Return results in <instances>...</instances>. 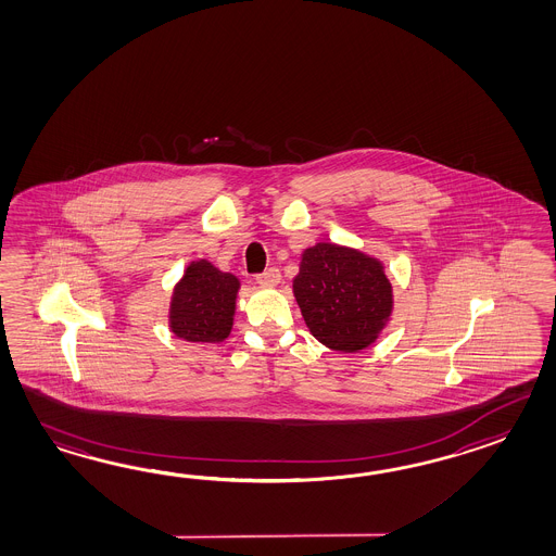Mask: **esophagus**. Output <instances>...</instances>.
I'll return each instance as SVG.
<instances>
[{
	"mask_svg": "<svg viewBox=\"0 0 556 556\" xmlns=\"http://www.w3.org/2000/svg\"><path fill=\"white\" fill-rule=\"evenodd\" d=\"M256 282L262 286H276L280 282V270L276 266H271L268 270L256 276Z\"/></svg>",
	"mask_w": 556,
	"mask_h": 556,
	"instance_id": "1",
	"label": "esophagus"
}]
</instances>
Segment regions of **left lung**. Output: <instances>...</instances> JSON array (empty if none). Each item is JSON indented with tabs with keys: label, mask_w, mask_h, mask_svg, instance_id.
I'll list each match as a JSON object with an SVG mask.
<instances>
[{
	"label": "left lung",
	"mask_w": 556,
	"mask_h": 556,
	"mask_svg": "<svg viewBox=\"0 0 556 556\" xmlns=\"http://www.w3.org/2000/svg\"><path fill=\"white\" fill-rule=\"evenodd\" d=\"M294 296L314 338L344 352L366 349L392 312V286L382 264L324 242L302 254Z\"/></svg>",
	"instance_id": "8db88e82"
}]
</instances>
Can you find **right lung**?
Returning a JSON list of instances; mask_svg holds the SVG:
<instances>
[{
  "instance_id": "add662e5",
  "label": "right lung",
  "mask_w": 556,
  "mask_h": 556,
  "mask_svg": "<svg viewBox=\"0 0 556 556\" xmlns=\"http://www.w3.org/2000/svg\"><path fill=\"white\" fill-rule=\"evenodd\" d=\"M238 278L206 260L192 262L172 298V332L190 342H222L232 330Z\"/></svg>"
}]
</instances>
